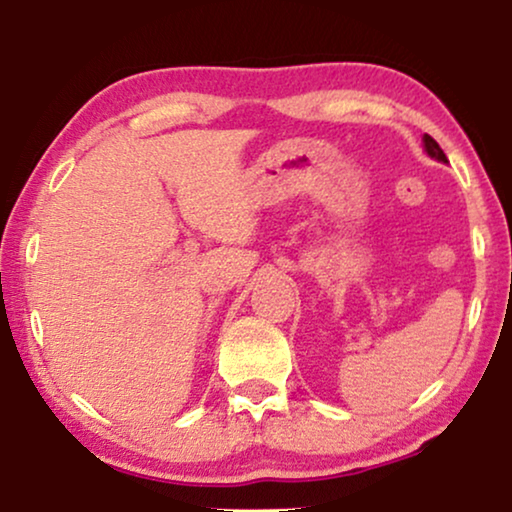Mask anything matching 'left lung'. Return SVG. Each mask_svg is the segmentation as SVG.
I'll list each match as a JSON object with an SVG mask.
<instances>
[{
    "mask_svg": "<svg viewBox=\"0 0 512 512\" xmlns=\"http://www.w3.org/2000/svg\"><path fill=\"white\" fill-rule=\"evenodd\" d=\"M424 149H426V153H429L431 158H436V160H440V163H447V156L443 153V149H440L438 146V142L433 137H429V135H424Z\"/></svg>",
    "mask_w": 512,
    "mask_h": 512,
    "instance_id": "obj_1",
    "label": "left lung"
}]
</instances>
